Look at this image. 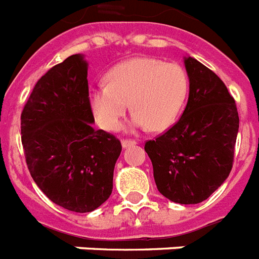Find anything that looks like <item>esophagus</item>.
Here are the masks:
<instances>
[{"instance_id":"1","label":"esophagus","mask_w":259,"mask_h":259,"mask_svg":"<svg viewBox=\"0 0 259 259\" xmlns=\"http://www.w3.org/2000/svg\"><path fill=\"white\" fill-rule=\"evenodd\" d=\"M135 144H138L135 140H130V139H123V140H121V147H123V148H127V147H131V145Z\"/></svg>"}]
</instances>
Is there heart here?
Wrapping results in <instances>:
<instances>
[{
    "label": "heart",
    "instance_id": "obj_1",
    "mask_svg": "<svg viewBox=\"0 0 259 259\" xmlns=\"http://www.w3.org/2000/svg\"><path fill=\"white\" fill-rule=\"evenodd\" d=\"M107 84L89 90V104L96 123L107 131L120 124L128 110H134L130 131L151 127L161 131L176 120L188 94V75L177 63L156 58H134L112 67Z\"/></svg>",
    "mask_w": 259,
    "mask_h": 259
}]
</instances>
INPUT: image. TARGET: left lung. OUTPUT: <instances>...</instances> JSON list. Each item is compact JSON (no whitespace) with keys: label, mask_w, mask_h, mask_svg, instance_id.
<instances>
[{"label":"left lung","mask_w":259,"mask_h":259,"mask_svg":"<svg viewBox=\"0 0 259 259\" xmlns=\"http://www.w3.org/2000/svg\"><path fill=\"white\" fill-rule=\"evenodd\" d=\"M189 96L176 124L145 143L156 187L177 204H198L221 187L233 166L240 127L236 102L214 72L184 58Z\"/></svg>","instance_id":"1"}]
</instances>
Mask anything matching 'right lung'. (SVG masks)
<instances>
[{
	"label": "right lung",
	"mask_w": 259,
	"mask_h": 259,
	"mask_svg": "<svg viewBox=\"0 0 259 259\" xmlns=\"http://www.w3.org/2000/svg\"><path fill=\"white\" fill-rule=\"evenodd\" d=\"M89 63L68 57L34 86L21 115V139L34 183L51 201L76 213L93 211L112 193L121 144L94 130Z\"/></svg>",
	"instance_id": "add662e5"
}]
</instances>
